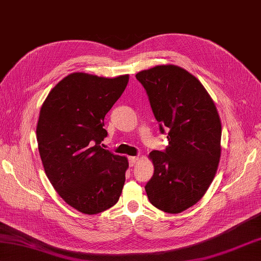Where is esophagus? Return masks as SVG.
I'll use <instances>...</instances> for the list:
<instances>
[{
    "mask_svg": "<svg viewBox=\"0 0 261 261\" xmlns=\"http://www.w3.org/2000/svg\"><path fill=\"white\" fill-rule=\"evenodd\" d=\"M139 161V158L138 156H129V165L130 167H135L137 163Z\"/></svg>",
    "mask_w": 261,
    "mask_h": 261,
    "instance_id": "esophagus-1",
    "label": "esophagus"
}]
</instances>
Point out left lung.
<instances>
[{"label":"left lung","mask_w":261,"mask_h":261,"mask_svg":"<svg viewBox=\"0 0 261 261\" xmlns=\"http://www.w3.org/2000/svg\"><path fill=\"white\" fill-rule=\"evenodd\" d=\"M147 91L160 131L169 145L151 151L154 173L145 186L149 201L168 214H180L207 192L221 155V121L198 79L173 64L136 74Z\"/></svg>","instance_id":"left-lung-1"}]
</instances>
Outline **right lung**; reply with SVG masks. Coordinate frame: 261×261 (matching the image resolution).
<instances>
[{
  "mask_svg": "<svg viewBox=\"0 0 261 261\" xmlns=\"http://www.w3.org/2000/svg\"><path fill=\"white\" fill-rule=\"evenodd\" d=\"M129 82V74L103 77L74 72L62 79L41 107L36 140L46 177L64 201L84 215L118 202L126 156L102 148L105 117Z\"/></svg>",
  "mask_w": 261,
  "mask_h": 261,
  "instance_id": "obj_1",
  "label": "right lung"
}]
</instances>
